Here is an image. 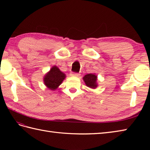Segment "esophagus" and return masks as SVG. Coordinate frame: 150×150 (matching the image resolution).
<instances>
[{"label":"esophagus","instance_id":"34e87169","mask_svg":"<svg viewBox=\"0 0 150 150\" xmlns=\"http://www.w3.org/2000/svg\"><path fill=\"white\" fill-rule=\"evenodd\" d=\"M71 76H74V77H79V75H80V74L78 73H75V72H72L71 73Z\"/></svg>","mask_w":150,"mask_h":150}]
</instances>
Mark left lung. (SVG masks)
Returning a JSON list of instances; mask_svg holds the SVG:
<instances>
[{
  "label": "left lung",
  "mask_w": 150,
  "mask_h": 150,
  "mask_svg": "<svg viewBox=\"0 0 150 150\" xmlns=\"http://www.w3.org/2000/svg\"><path fill=\"white\" fill-rule=\"evenodd\" d=\"M84 81L87 86L91 88H95L97 86V76L93 73H89L83 77Z\"/></svg>",
  "instance_id": "left-lung-1"
}]
</instances>
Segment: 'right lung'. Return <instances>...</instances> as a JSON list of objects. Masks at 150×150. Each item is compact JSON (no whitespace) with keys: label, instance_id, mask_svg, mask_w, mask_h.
I'll return each mask as SVG.
<instances>
[{"label":"right lung","instance_id":"obj_1","mask_svg":"<svg viewBox=\"0 0 150 150\" xmlns=\"http://www.w3.org/2000/svg\"><path fill=\"white\" fill-rule=\"evenodd\" d=\"M66 76L57 66H53L44 79V84L52 90H55L62 83Z\"/></svg>","mask_w":150,"mask_h":150}]
</instances>
